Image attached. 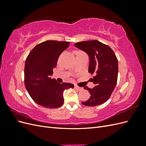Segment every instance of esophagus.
Segmentation results:
<instances>
[{"label":"esophagus","instance_id":"34e87169","mask_svg":"<svg viewBox=\"0 0 146 146\" xmlns=\"http://www.w3.org/2000/svg\"><path fill=\"white\" fill-rule=\"evenodd\" d=\"M75 88H76V89H77V90H78V91H81V90H83V88L79 87V86H77V85L75 86Z\"/></svg>","mask_w":146,"mask_h":146}]
</instances>
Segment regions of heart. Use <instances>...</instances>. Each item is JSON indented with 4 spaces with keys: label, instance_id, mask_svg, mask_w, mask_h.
I'll return each instance as SVG.
<instances>
[{
    "label": "heart",
    "instance_id": "obj_1",
    "mask_svg": "<svg viewBox=\"0 0 146 146\" xmlns=\"http://www.w3.org/2000/svg\"><path fill=\"white\" fill-rule=\"evenodd\" d=\"M75 54H76V57L86 54L82 50H76V52H75Z\"/></svg>",
    "mask_w": 146,
    "mask_h": 146
}]
</instances>
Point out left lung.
I'll use <instances>...</instances> for the list:
<instances>
[{
  "instance_id": "left-lung-1",
  "label": "left lung",
  "mask_w": 146,
  "mask_h": 146,
  "mask_svg": "<svg viewBox=\"0 0 146 146\" xmlns=\"http://www.w3.org/2000/svg\"><path fill=\"white\" fill-rule=\"evenodd\" d=\"M75 46L89 56L88 71L95 75L91 78L95 84L94 88L91 89L84 87L91 96L88 100L82 102V104L94 107L105 103L110 99L117 83L118 63L115 54L108 46L97 40L77 42Z\"/></svg>"
}]
</instances>
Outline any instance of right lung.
<instances>
[{
    "label": "right lung",
    "mask_w": 146,
    "mask_h": 146,
    "mask_svg": "<svg viewBox=\"0 0 146 146\" xmlns=\"http://www.w3.org/2000/svg\"><path fill=\"white\" fill-rule=\"evenodd\" d=\"M69 44L54 40L44 41L35 46L26 59L25 86L32 99L44 108L60 107L64 102V91L74 86L72 83H58L50 77L60 55Z\"/></svg>",
    "instance_id": "1"
}]
</instances>
